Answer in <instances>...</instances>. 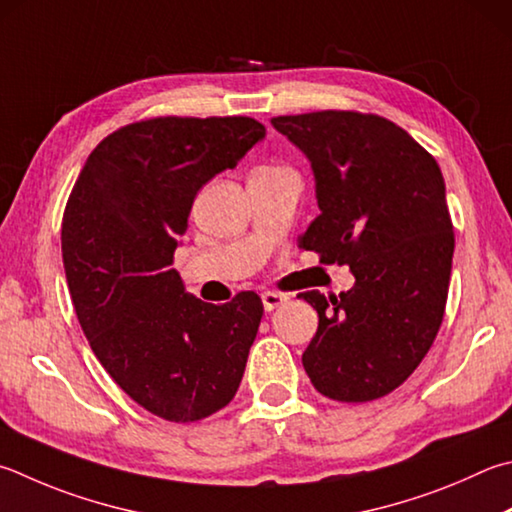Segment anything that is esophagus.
<instances>
[{"label":"esophagus","mask_w":512,"mask_h":512,"mask_svg":"<svg viewBox=\"0 0 512 512\" xmlns=\"http://www.w3.org/2000/svg\"><path fill=\"white\" fill-rule=\"evenodd\" d=\"M262 302H264L266 311H273V309H277V306H282L284 302H288V295L280 293V291H264Z\"/></svg>","instance_id":"esophagus-1"}]
</instances>
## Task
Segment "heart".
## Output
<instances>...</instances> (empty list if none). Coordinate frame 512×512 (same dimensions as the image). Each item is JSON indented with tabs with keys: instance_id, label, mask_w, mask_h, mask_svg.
<instances>
[{
	"instance_id": "1",
	"label": "heart",
	"mask_w": 512,
	"mask_h": 512,
	"mask_svg": "<svg viewBox=\"0 0 512 512\" xmlns=\"http://www.w3.org/2000/svg\"><path fill=\"white\" fill-rule=\"evenodd\" d=\"M268 170H280V167H259L257 172H268Z\"/></svg>"
}]
</instances>
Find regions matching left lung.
<instances>
[{"instance_id": "obj_1", "label": "left lung", "mask_w": 512, "mask_h": 512, "mask_svg": "<svg viewBox=\"0 0 512 512\" xmlns=\"http://www.w3.org/2000/svg\"><path fill=\"white\" fill-rule=\"evenodd\" d=\"M306 154L320 215L300 237L322 264H347L356 284L318 311L302 365L322 396L367 403L421 365L448 300L454 232L439 163L392 120L360 111L277 116Z\"/></svg>"}]
</instances>
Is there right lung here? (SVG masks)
<instances>
[{
  "instance_id": "obj_1",
  "label": "right lung",
  "mask_w": 512,
  "mask_h": 512,
  "mask_svg": "<svg viewBox=\"0 0 512 512\" xmlns=\"http://www.w3.org/2000/svg\"><path fill=\"white\" fill-rule=\"evenodd\" d=\"M264 136L248 116L138 120L102 138L64 208L62 259L80 327L116 385L165 421L219 412L244 376L259 295L201 302L170 266L197 192Z\"/></svg>"
}]
</instances>
